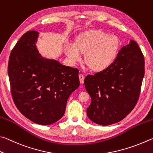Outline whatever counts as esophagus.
<instances>
[{
	"label": "esophagus",
	"mask_w": 153,
	"mask_h": 153,
	"mask_svg": "<svg viewBox=\"0 0 153 153\" xmlns=\"http://www.w3.org/2000/svg\"><path fill=\"white\" fill-rule=\"evenodd\" d=\"M79 79H80V82L82 84L84 82V79H85V76L82 74H79Z\"/></svg>",
	"instance_id": "obj_1"
}]
</instances>
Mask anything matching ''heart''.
<instances>
[{
	"label": "heart",
	"mask_w": 153,
	"mask_h": 153,
	"mask_svg": "<svg viewBox=\"0 0 153 153\" xmlns=\"http://www.w3.org/2000/svg\"><path fill=\"white\" fill-rule=\"evenodd\" d=\"M120 48V42L115 35L101 30H89L77 37L76 44L69 43L66 46L67 56L72 62L82 59L94 71H102L110 66L116 60Z\"/></svg>",
	"instance_id": "1"
}]
</instances>
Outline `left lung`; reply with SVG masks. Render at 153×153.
Wrapping results in <instances>:
<instances>
[{"label":"left lung","mask_w":153,"mask_h":153,"mask_svg":"<svg viewBox=\"0 0 153 153\" xmlns=\"http://www.w3.org/2000/svg\"><path fill=\"white\" fill-rule=\"evenodd\" d=\"M144 75V55L137 43L130 40L110 66L85 77V86L91 98L87 109L89 118L108 126L126 117L137 103Z\"/></svg>","instance_id":"left-lung-1"}]
</instances>
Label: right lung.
<instances>
[{
	"mask_svg": "<svg viewBox=\"0 0 153 153\" xmlns=\"http://www.w3.org/2000/svg\"><path fill=\"white\" fill-rule=\"evenodd\" d=\"M38 33L27 31L17 42L8 75L19 111L36 124L50 125L64 116L70 95L79 87V70L43 58L36 45Z\"/></svg>",
	"mask_w": 153,
	"mask_h": 153,
	"instance_id": "obj_1",
	"label": "right lung"
}]
</instances>
